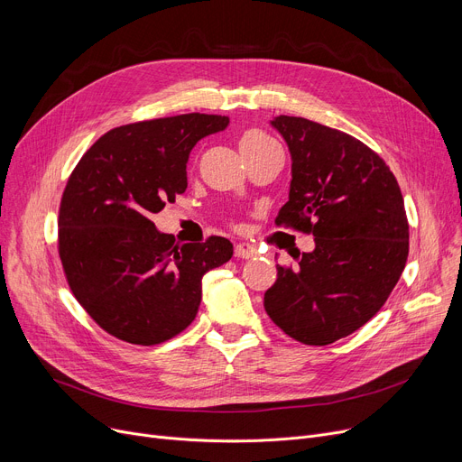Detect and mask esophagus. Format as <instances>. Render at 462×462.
<instances>
[{
	"label": "esophagus",
	"instance_id": "esophagus-1",
	"mask_svg": "<svg viewBox=\"0 0 462 462\" xmlns=\"http://www.w3.org/2000/svg\"><path fill=\"white\" fill-rule=\"evenodd\" d=\"M256 254V249L249 244H237L234 249L236 258H253Z\"/></svg>",
	"mask_w": 462,
	"mask_h": 462
}]
</instances>
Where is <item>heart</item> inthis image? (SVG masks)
I'll return each mask as SVG.
<instances>
[{"instance_id": "obj_1", "label": "heart", "mask_w": 462, "mask_h": 462, "mask_svg": "<svg viewBox=\"0 0 462 462\" xmlns=\"http://www.w3.org/2000/svg\"><path fill=\"white\" fill-rule=\"evenodd\" d=\"M268 142H272V138L268 134L258 131V129H249V131L241 134L239 148H241V153H251V152L262 148V145L268 143Z\"/></svg>"}]
</instances>
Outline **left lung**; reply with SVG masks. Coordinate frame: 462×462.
<instances>
[{
    "instance_id": "left-lung-1",
    "label": "left lung",
    "mask_w": 462,
    "mask_h": 462,
    "mask_svg": "<svg viewBox=\"0 0 462 462\" xmlns=\"http://www.w3.org/2000/svg\"><path fill=\"white\" fill-rule=\"evenodd\" d=\"M272 125L292 155L288 202L275 225L314 236L298 265H277L263 296L270 319L296 341L326 346L367 324L408 258V218L397 178L357 138L305 117Z\"/></svg>"
}]
</instances>
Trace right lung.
<instances>
[{"label": "right lung", "instance_id": "right-lung-1", "mask_svg": "<svg viewBox=\"0 0 462 462\" xmlns=\"http://www.w3.org/2000/svg\"><path fill=\"white\" fill-rule=\"evenodd\" d=\"M228 117L181 114L121 125L82 155L65 185L58 251L70 292L106 333L161 345L197 317L202 277L232 258L226 237L178 245L152 215L187 189L189 153Z\"/></svg>", "mask_w": 462, "mask_h": 462}]
</instances>
